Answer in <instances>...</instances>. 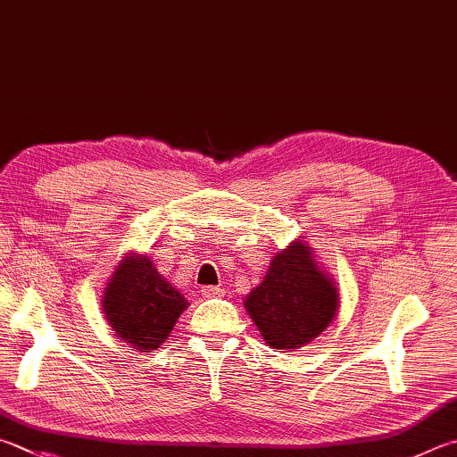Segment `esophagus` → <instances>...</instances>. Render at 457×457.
I'll return each instance as SVG.
<instances>
[{
    "instance_id": "obj_1",
    "label": "esophagus",
    "mask_w": 457,
    "mask_h": 457,
    "mask_svg": "<svg viewBox=\"0 0 457 457\" xmlns=\"http://www.w3.org/2000/svg\"><path fill=\"white\" fill-rule=\"evenodd\" d=\"M226 294V289H223L221 286H204L202 287V295L204 297H220Z\"/></svg>"
}]
</instances>
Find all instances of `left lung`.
I'll return each instance as SVG.
<instances>
[{"label":"left lung","instance_id":"left-lung-1","mask_svg":"<svg viewBox=\"0 0 457 457\" xmlns=\"http://www.w3.org/2000/svg\"><path fill=\"white\" fill-rule=\"evenodd\" d=\"M265 344L273 350H295L318 337L337 310V289L321 273L310 247L294 242L271 260L260 286L245 297Z\"/></svg>","mask_w":457,"mask_h":457}]
</instances>
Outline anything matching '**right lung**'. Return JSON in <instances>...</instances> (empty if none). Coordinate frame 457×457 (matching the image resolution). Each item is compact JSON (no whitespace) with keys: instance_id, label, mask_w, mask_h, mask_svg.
I'll return each mask as SVG.
<instances>
[{"instance_id":"1","label":"right lung","mask_w":457,"mask_h":457,"mask_svg":"<svg viewBox=\"0 0 457 457\" xmlns=\"http://www.w3.org/2000/svg\"><path fill=\"white\" fill-rule=\"evenodd\" d=\"M102 302L115 334L136 350H155L163 344L189 305L147 255H129L120 263Z\"/></svg>"}]
</instances>
